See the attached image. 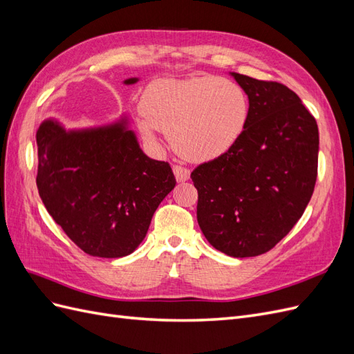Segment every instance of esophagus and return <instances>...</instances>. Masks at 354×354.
Listing matches in <instances>:
<instances>
[{"label": "esophagus", "mask_w": 354, "mask_h": 354, "mask_svg": "<svg viewBox=\"0 0 354 354\" xmlns=\"http://www.w3.org/2000/svg\"><path fill=\"white\" fill-rule=\"evenodd\" d=\"M173 171H174V176H176L178 183H183V181H187L190 178V171L187 168H185V167L174 165Z\"/></svg>", "instance_id": "obj_1"}]
</instances>
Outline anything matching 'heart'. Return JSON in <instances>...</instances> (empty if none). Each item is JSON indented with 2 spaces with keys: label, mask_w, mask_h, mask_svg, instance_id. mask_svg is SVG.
Returning a JSON list of instances; mask_svg holds the SVG:
<instances>
[{
  "label": "heart",
  "mask_w": 354,
  "mask_h": 354,
  "mask_svg": "<svg viewBox=\"0 0 354 354\" xmlns=\"http://www.w3.org/2000/svg\"><path fill=\"white\" fill-rule=\"evenodd\" d=\"M138 120L147 140L156 130L194 162L221 158L236 146L250 121V99L239 84L217 77L158 80L142 97Z\"/></svg>",
  "instance_id": "b5f03b06"
}]
</instances>
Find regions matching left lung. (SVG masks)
I'll return each mask as SVG.
<instances>
[{
	"mask_svg": "<svg viewBox=\"0 0 354 354\" xmlns=\"http://www.w3.org/2000/svg\"><path fill=\"white\" fill-rule=\"evenodd\" d=\"M230 75L248 94V125L230 152L201 164L190 178L203 236L243 259L270 251L301 218L317 177L319 130L283 84Z\"/></svg>",
	"mask_w": 354,
	"mask_h": 354,
	"instance_id": "left-lung-1",
	"label": "left lung"
}]
</instances>
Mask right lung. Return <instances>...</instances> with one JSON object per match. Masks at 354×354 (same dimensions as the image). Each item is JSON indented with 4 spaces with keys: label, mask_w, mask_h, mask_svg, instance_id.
<instances>
[{
    "label": "right lung",
    "mask_w": 354,
    "mask_h": 354,
    "mask_svg": "<svg viewBox=\"0 0 354 354\" xmlns=\"http://www.w3.org/2000/svg\"><path fill=\"white\" fill-rule=\"evenodd\" d=\"M37 146L42 202L69 239L93 257L120 259L136 251L176 186L169 164L143 153L125 115L82 130H66L50 118L38 128Z\"/></svg>",
    "instance_id": "right-lung-1"
}]
</instances>
